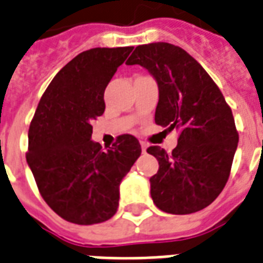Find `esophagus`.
<instances>
[{
	"label": "esophagus",
	"mask_w": 263,
	"mask_h": 263,
	"mask_svg": "<svg viewBox=\"0 0 263 263\" xmlns=\"http://www.w3.org/2000/svg\"><path fill=\"white\" fill-rule=\"evenodd\" d=\"M146 148H148V144L144 141H141V151H142V154H145L146 152Z\"/></svg>",
	"instance_id": "esophagus-1"
}]
</instances>
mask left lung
I'll return each instance as SVG.
<instances>
[{
	"label": "left lung",
	"instance_id": "8db88e82",
	"mask_svg": "<svg viewBox=\"0 0 263 263\" xmlns=\"http://www.w3.org/2000/svg\"><path fill=\"white\" fill-rule=\"evenodd\" d=\"M126 64H140L158 83L156 125L180 129L172 154L156 145L146 149L159 162L149 178L152 200L170 214L200 211L229 178L239 142L232 109L204 68L176 45H140Z\"/></svg>",
	"mask_w": 263,
	"mask_h": 263
}]
</instances>
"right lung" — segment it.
<instances>
[{
	"instance_id": "1",
	"label": "right lung",
	"mask_w": 263,
	"mask_h": 263,
	"mask_svg": "<svg viewBox=\"0 0 263 263\" xmlns=\"http://www.w3.org/2000/svg\"><path fill=\"white\" fill-rule=\"evenodd\" d=\"M133 46L95 48L67 63L49 83L28 130L27 163L41 196L68 222L93 225L117 213L119 185L141 155L123 134L103 149L91 121L105 109L104 90Z\"/></svg>"
}]
</instances>
